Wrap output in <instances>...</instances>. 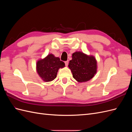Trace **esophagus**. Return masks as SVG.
<instances>
[{
	"label": "esophagus",
	"mask_w": 132,
	"mask_h": 132,
	"mask_svg": "<svg viewBox=\"0 0 132 132\" xmlns=\"http://www.w3.org/2000/svg\"><path fill=\"white\" fill-rule=\"evenodd\" d=\"M64 63H65V65H66V66H68V63H69L68 61H65Z\"/></svg>",
	"instance_id": "34e87169"
}]
</instances>
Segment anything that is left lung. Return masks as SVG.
Listing matches in <instances>:
<instances>
[{
	"mask_svg": "<svg viewBox=\"0 0 132 132\" xmlns=\"http://www.w3.org/2000/svg\"><path fill=\"white\" fill-rule=\"evenodd\" d=\"M68 67L73 78L79 82H86L93 78L97 72V61L93 55L75 52Z\"/></svg>",
	"mask_w": 132,
	"mask_h": 132,
	"instance_id": "8db88e82",
	"label": "left lung"
}]
</instances>
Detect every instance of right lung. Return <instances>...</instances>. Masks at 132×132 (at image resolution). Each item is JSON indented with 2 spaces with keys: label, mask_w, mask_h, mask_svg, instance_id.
<instances>
[{
  "label": "right lung",
  "mask_w": 132,
  "mask_h": 132,
  "mask_svg": "<svg viewBox=\"0 0 132 132\" xmlns=\"http://www.w3.org/2000/svg\"><path fill=\"white\" fill-rule=\"evenodd\" d=\"M65 67V63L52 54H49L44 59L37 62L36 70L44 81L49 82L57 77L58 69Z\"/></svg>",
  "instance_id": "add662e5"
}]
</instances>
